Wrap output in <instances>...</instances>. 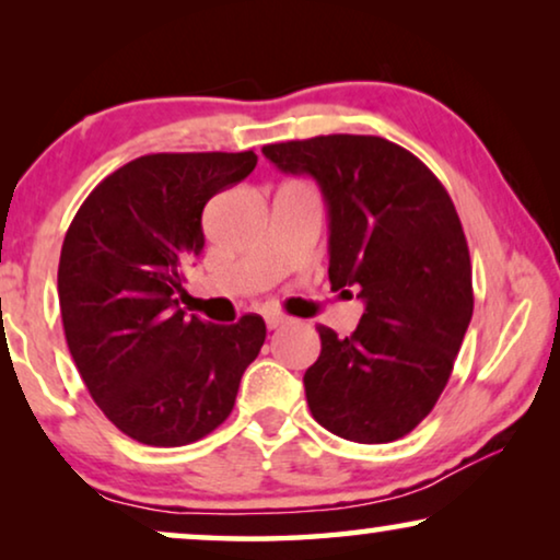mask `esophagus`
<instances>
[{
	"label": "esophagus",
	"instance_id": "1",
	"mask_svg": "<svg viewBox=\"0 0 560 560\" xmlns=\"http://www.w3.org/2000/svg\"><path fill=\"white\" fill-rule=\"evenodd\" d=\"M288 316H282V313H275V311H270V313H265V324H267V328H280V326H285L288 324Z\"/></svg>",
	"mask_w": 560,
	"mask_h": 560
}]
</instances>
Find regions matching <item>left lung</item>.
<instances>
[{
	"label": "left lung",
	"mask_w": 560,
	"mask_h": 560,
	"mask_svg": "<svg viewBox=\"0 0 560 560\" xmlns=\"http://www.w3.org/2000/svg\"><path fill=\"white\" fill-rule=\"evenodd\" d=\"M262 152L278 171L318 183L328 280L364 303L347 339L318 326L320 357L303 374L313 418L347 441L402 439L441 397L474 313L454 201L412 152L382 137L326 135Z\"/></svg>",
	"instance_id": "8db88e82"
}]
</instances>
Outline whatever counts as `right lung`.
Listing matches in <instances>:
<instances>
[{"label": "right lung", "mask_w": 560, "mask_h": 560, "mask_svg": "<svg viewBox=\"0 0 560 560\" xmlns=\"http://www.w3.org/2000/svg\"><path fill=\"white\" fill-rule=\"evenodd\" d=\"M255 165L252 150L142 155L106 175L68 226L58 265L68 349L129 439L186 446L209 435L262 349L257 313L213 326L178 305L203 249V206Z\"/></svg>", "instance_id": "add662e5"}]
</instances>
